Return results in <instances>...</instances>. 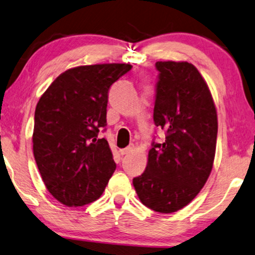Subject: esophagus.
I'll list each match as a JSON object with an SVG mask.
<instances>
[{
    "mask_svg": "<svg viewBox=\"0 0 255 255\" xmlns=\"http://www.w3.org/2000/svg\"><path fill=\"white\" fill-rule=\"evenodd\" d=\"M132 149H133V146H128V147H125V148H123V149H121L120 152L122 155H125V154L131 153Z\"/></svg>",
    "mask_w": 255,
    "mask_h": 255,
    "instance_id": "obj_1",
    "label": "esophagus"
}]
</instances>
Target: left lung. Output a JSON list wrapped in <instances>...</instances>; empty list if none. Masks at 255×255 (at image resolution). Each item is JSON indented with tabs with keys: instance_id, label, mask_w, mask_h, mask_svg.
<instances>
[{
	"instance_id": "left-lung-1",
	"label": "left lung",
	"mask_w": 255,
	"mask_h": 255,
	"mask_svg": "<svg viewBox=\"0 0 255 255\" xmlns=\"http://www.w3.org/2000/svg\"><path fill=\"white\" fill-rule=\"evenodd\" d=\"M154 123L165 131L153 141L142 175L133 178L146 207L162 214L189 205L207 182L215 157L217 114L200 72L187 62H156Z\"/></svg>"
}]
</instances>
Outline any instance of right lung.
<instances>
[{"label": "right lung", "mask_w": 255, "mask_h": 255, "mask_svg": "<svg viewBox=\"0 0 255 255\" xmlns=\"http://www.w3.org/2000/svg\"><path fill=\"white\" fill-rule=\"evenodd\" d=\"M131 68L113 63L69 69L36 105L33 154L47 190L65 206L98 200L115 171L108 141L98 134L107 125L109 88Z\"/></svg>", "instance_id": "add662e5"}]
</instances>
